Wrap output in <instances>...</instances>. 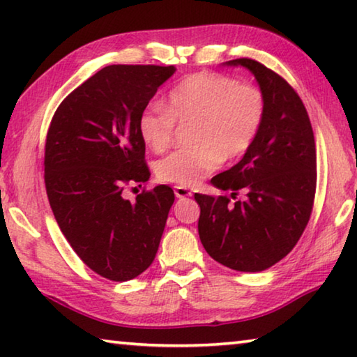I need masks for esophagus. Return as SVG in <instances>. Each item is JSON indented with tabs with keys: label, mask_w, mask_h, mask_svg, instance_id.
Wrapping results in <instances>:
<instances>
[{
	"label": "esophagus",
	"mask_w": 357,
	"mask_h": 357,
	"mask_svg": "<svg viewBox=\"0 0 357 357\" xmlns=\"http://www.w3.org/2000/svg\"><path fill=\"white\" fill-rule=\"evenodd\" d=\"M174 195H176L178 198H187V197H192V192L187 189V187L176 185L174 187Z\"/></svg>",
	"instance_id": "1"
}]
</instances>
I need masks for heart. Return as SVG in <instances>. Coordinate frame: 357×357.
I'll return each instance as SVG.
<instances>
[{"label": "heart", "instance_id": "b5f03b06", "mask_svg": "<svg viewBox=\"0 0 357 357\" xmlns=\"http://www.w3.org/2000/svg\"><path fill=\"white\" fill-rule=\"evenodd\" d=\"M264 118L261 89L217 72H200L172 88L164 108H144L138 116V134L149 149L162 153L173 140L174 124H190L187 143L192 146L174 151L155 165L160 181L190 187L222 160L244 155L255 143Z\"/></svg>", "mask_w": 357, "mask_h": 357}]
</instances>
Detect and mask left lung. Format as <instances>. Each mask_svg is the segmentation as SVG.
Segmentation results:
<instances>
[{
    "label": "left lung",
    "instance_id": "obj_1",
    "mask_svg": "<svg viewBox=\"0 0 357 357\" xmlns=\"http://www.w3.org/2000/svg\"><path fill=\"white\" fill-rule=\"evenodd\" d=\"M243 66L255 75L266 118L255 143L236 165L211 183L227 195L195 193L198 234L217 263L241 273H259L287 257L309 223L317 189V148L304 104L289 83L250 58Z\"/></svg>",
    "mask_w": 357,
    "mask_h": 357
}]
</instances>
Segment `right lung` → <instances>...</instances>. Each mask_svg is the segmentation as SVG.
<instances>
[{
	"label": "right lung",
	"instance_id": "add662e5",
	"mask_svg": "<svg viewBox=\"0 0 357 357\" xmlns=\"http://www.w3.org/2000/svg\"><path fill=\"white\" fill-rule=\"evenodd\" d=\"M174 66L113 64L74 89L53 114L44 179L53 215L82 261L113 282L135 279L154 261L173 189L157 185L135 202L126 185L151 173L138 116Z\"/></svg>",
	"mask_w": 357,
	"mask_h": 357
}]
</instances>
